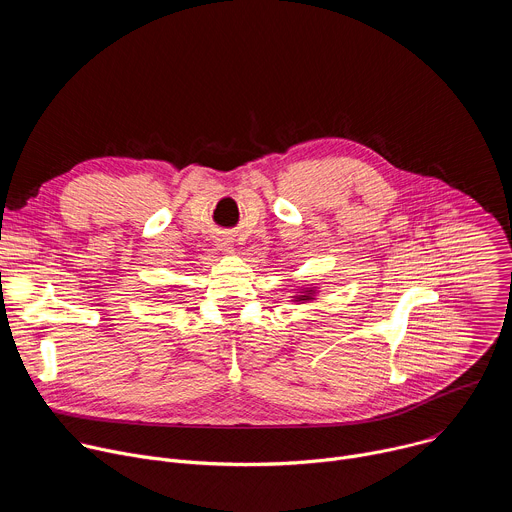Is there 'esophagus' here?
Instances as JSON below:
<instances>
[{"instance_id": "esophagus-1", "label": "esophagus", "mask_w": 512, "mask_h": 512, "mask_svg": "<svg viewBox=\"0 0 512 512\" xmlns=\"http://www.w3.org/2000/svg\"><path fill=\"white\" fill-rule=\"evenodd\" d=\"M216 245H218V249L221 251H233V239L231 237H218L216 239Z\"/></svg>"}]
</instances>
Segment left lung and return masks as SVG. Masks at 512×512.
I'll return each instance as SVG.
<instances>
[{"label": "left lung", "instance_id": "left-lung-1", "mask_svg": "<svg viewBox=\"0 0 512 512\" xmlns=\"http://www.w3.org/2000/svg\"><path fill=\"white\" fill-rule=\"evenodd\" d=\"M296 294L291 296L294 300L291 302H298V304H306V302H314L316 300V294H318V289H316V285H310V287H302V289H294Z\"/></svg>", "mask_w": 512, "mask_h": 512}]
</instances>
